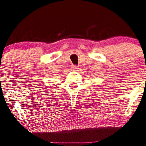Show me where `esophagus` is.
<instances>
[{"mask_svg": "<svg viewBox=\"0 0 146 146\" xmlns=\"http://www.w3.org/2000/svg\"><path fill=\"white\" fill-rule=\"evenodd\" d=\"M71 71H77V69H78V67L76 65H71Z\"/></svg>", "mask_w": 146, "mask_h": 146, "instance_id": "34e87169", "label": "esophagus"}]
</instances>
